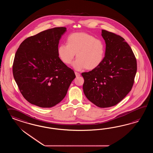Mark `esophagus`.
<instances>
[{
  "label": "esophagus",
  "instance_id": "1",
  "mask_svg": "<svg viewBox=\"0 0 153 153\" xmlns=\"http://www.w3.org/2000/svg\"><path fill=\"white\" fill-rule=\"evenodd\" d=\"M74 74H76V76L77 77H79V76H80V74H79L78 72H74Z\"/></svg>",
  "mask_w": 153,
  "mask_h": 153
}]
</instances>
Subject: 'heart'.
<instances>
[{
  "mask_svg": "<svg viewBox=\"0 0 153 153\" xmlns=\"http://www.w3.org/2000/svg\"><path fill=\"white\" fill-rule=\"evenodd\" d=\"M60 60L69 65L76 54L77 59L72 64L74 70L96 69L100 66L105 55V46L101 40L88 33H73L67 39V44H60L57 49Z\"/></svg>",
  "mask_w": 153,
  "mask_h": 153,
  "instance_id": "heart-1",
  "label": "heart"
}]
</instances>
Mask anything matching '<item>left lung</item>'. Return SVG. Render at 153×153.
Segmentation results:
<instances>
[{
	"instance_id": "1",
	"label": "left lung",
	"mask_w": 153,
	"mask_h": 153,
	"mask_svg": "<svg viewBox=\"0 0 153 153\" xmlns=\"http://www.w3.org/2000/svg\"><path fill=\"white\" fill-rule=\"evenodd\" d=\"M105 42V55L100 66L83 72V93L100 108L116 105L128 94L134 82L137 63L125 40L114 33L102 30Z\"/></svg>"
}]
</instances>
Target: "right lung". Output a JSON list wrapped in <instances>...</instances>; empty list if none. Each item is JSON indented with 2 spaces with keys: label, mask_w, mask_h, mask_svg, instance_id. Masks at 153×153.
<instances>
[{
  "label": "right lung",
  "mask_w": 153,
  "mask_h": 153,
  "mask_svg": "<svg viewBox=\"0 0 153 153\" xmlns=\"http://www.w3.org/2000/svg\"><path fill=\"white\" fill-rule=\"evenodd\" d=\"M66 31L65 27L53 28L28 37L16 53L15 81L23 97L35 105L51 108L59 103L76 77L57 53Z\"/></svg>",
  "instance_id": "1"
}]
</instances>
